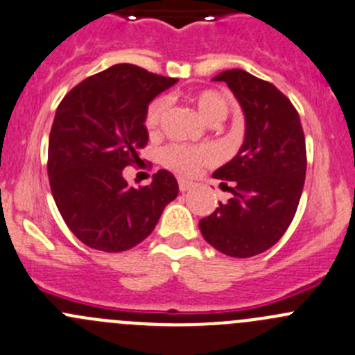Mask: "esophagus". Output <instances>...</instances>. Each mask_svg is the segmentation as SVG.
Returning <instances> with one entry per match:
<instances>
[{
    "instance_id": "34e87169",
    "label": "esophagus",
    "mask_w": 355,
    "mask_h": 355,
    "mask_svg": "<svg viewBox=\"0 0 355 355\" xmlns=\"http://www.w3.org/2000/svg\"><path fill=\"white\" fill-rule=\"evenodd\" d=\"M178 184H179V189H181V191H188V189L193 186V182L191 181H186V179H182V178H179L178 179Z\"/></svg>"
}]
</instances>
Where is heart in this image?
<instances>
[{"mask_svg":"<svg viewBox=\"0 0 355 355\" xmlns=\"http://www.w3.org/2000/svg\"><path fill=\"white\" fill-rule=\"evenodd\" d=\"M193 105L198 114L205 119L209 124H217L224 121L230 112V101L223 93L214 89L196 91L191 96ZM169 101L166 96H159L148 105L145 112V128L148 132L159 131L162 119L166 115ZM160 160L167 169L182 176H191L200 167L210 166L217 162V152L212 146H188V145H167L160 153Z\"/></svg>","mask_w":355,"mask_h":355,"instance_id":"b5f03b06","label":"heart"}]
</instances>
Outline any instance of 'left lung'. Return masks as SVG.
Here are the masks:
<instances>
[{
	"mask_svg": "<svg viewBox=\"0 0 355 355\" xmlns=\"http://www.w3.org/2000/svg\"><path fill=\"white\" fill-rule=\"evenodd\" d=\"M214 80H224L240 101L245 141L214 173L233 196L198 226L216 250L254 257L271 248L295 217L307 169L304 129L297 108L275 84L241 69L220 72Z\"/></svg>",
	"mask_w": 355,
	"mask_h": 355,
	"instance_id": "left-lung-1",
	"label": "left lung"
}]
</instances>
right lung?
Segmentation results:
<instances>
[{
    "mask_svg": "<svg viewBox=\"0 0 355 355\" xmlns=\"http://www.w3.org/2000/svg\"><path fill=\"white\" fill-rule=\"evenodd\" d=\"M174 77L117 63L73 86L60 101L48 143L51 193L69 230L87 247L124 252L141 243L178 196L167 171L138 189L122 171L148 143L145 112Z\"/></svg>",
    "mask_w": 355,
    "mask_h": 355,
    "instance_id": "right-lung-1",
    "label": "right lung"
}]
</instances>
